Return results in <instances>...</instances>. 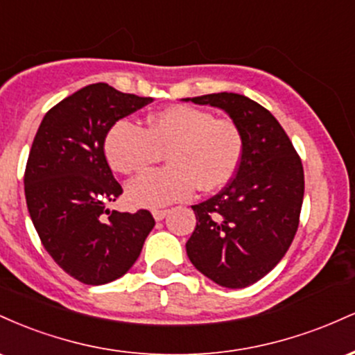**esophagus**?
Returning <instances> with one entry per match:
<instances>
[{
	"label": "esophagus",
	"mask_w": 355,
	"mask_h": 355,
	"mask_svg": "<svg viewBox=\"0 0 355 355\" xmlns=\"http://www.w3.org/2000/svg\"><path fill=\"white\" fill-rule=\"evenodd\" d=\"M166 214H168V211H166V210H153L152 211V215H153L155 220H164L166 217Z\"/></svg>",
	"instance_id": "1"
}]
</instances>
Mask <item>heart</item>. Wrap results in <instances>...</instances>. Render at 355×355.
<instances>
[{"instance_id":"b5f03b06","label":"heart","mask_w":355,"mask_h":355,"mask_svg":"<svg viewBox=\"0 0 355 355\" xmlns=\"http://www.w3.org/2000/svg\"><path fill=\"white\" fill-rule=\"evenodd\" d=\"M168 166L150 170L128 183L132 205L157 209L214 191L229 183L242 165L245 135L232 118H215L209 110L173 105L153 113L146 128L118 120L105 137V155L118 173L132 175L162 160Z\"/></svg>"}]
</instances>
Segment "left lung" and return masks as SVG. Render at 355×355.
<instances>
[{"mask_svg":"<svg viewBox=\"0 0 355 355\" xmlns=\"http://www.w3.org/2000/svg\"><path fill=\"white\" fill-rule=\"evenodd\" d=\"M225 110L245 135L242 165L227 187L191 205L197 227L187 255L215 284L242 288L282 260L299 229L304 168L291 138L275 116L239 93L187 98Z\"/></svg>","mask_w":355,"mask_h":355,"instance_id":"8db88e82","label":"left lung"}]
</instances>
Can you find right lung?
<instances>
[{"label": "right lung", "mask_w": 355, "mask_h": 355, "mask_svg": "<svg viewBox=\"0 0 355 355\" xmlns=\"http://www.w3.org/2000/svg\"><path fill=\"white\" fill-rule=\"evenodd\" d=\"M150 96L93 83L61 100L43 118L24 170V195L48 254L73 279L108 284L137 262L155 227L148 210L110 211L123 189L105 157V137Z\"/></svg>", "instance_id": "right-lung-1"}]
</instances>
